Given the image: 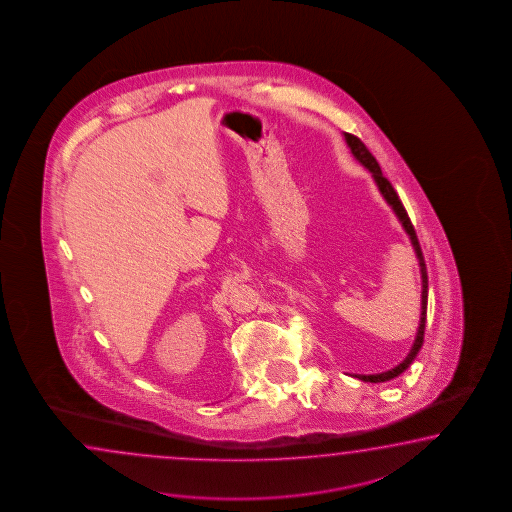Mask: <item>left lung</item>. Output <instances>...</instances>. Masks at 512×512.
Masks as SVG:
<instances>
[{"label": "left lung", "instance_id": "8db88e82", "mask_svg": "<svg viewBox=\"0 0 512 512\" xmlns=\"http://www.w3.org/2000/svg\"><path fill=\"white\" fill-rule=\"evenodd\" d=\"M345 141H347V145H349V149H351L352 156L356 158V160L360 161L361 165L365 167V169H369V172L372 174V178L376 181V185H378V189H380L381 196L385 198V201L389 203L392 207V211L394 214L398 216V220L401 221V225H403V229L405 232L409 234V238H411L412 247H414V252H416V258H418V263H420V272H421V316H420V327H418V334H416V340L412 343V349L409 354H407V358L401 361L400 365H396L394 369L391 371L380 372V374H358V378L361 381H371V383H380V381H389L392 378H396V376H400L401 372L407 371L409 369V365H411L414 358H416V354L420 352L421 345H423V334H425V321H427V296H429V278H427V267H425V260H423V252H421L420 241H418V236H416V231H414V227H412L411 220H409V214L405 211V207H403V203H401L400 198H398V194L394 191V187L391 185V181L387 180L383 174H381L380 165H378V161L376 158L372 156L369 149L363 145V141L360 138H356L354 134H349V132H345Z\"/></svg>", "mask_w": 512, "mask_h": 512}]
</instances>
